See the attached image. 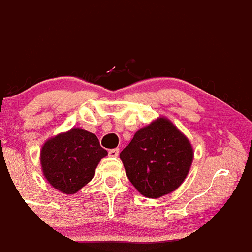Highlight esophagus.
Returning a JSON list of instances; mask_svg holds the SVG:
<instances>
[{
	"mask_svg": "<svg viewBox=\"0 0 252 252\" xmlns=\"http://www.w3.org/2000/svg\"><path fill=\"white\" fill-rule=\"evenodd\" d=\"M120 154V149H110L109 151H108V155L110 156V157H117Z\"/></svg>",
	"mask_w": 252,
	"mask_h": 252,
	"instance_id": "1",
	"label": "esophagus"
}]
</instances>
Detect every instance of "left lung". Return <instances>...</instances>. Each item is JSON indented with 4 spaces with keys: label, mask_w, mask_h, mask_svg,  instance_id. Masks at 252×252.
Segmentation results:
<instances>
[{
    "label": "left lung",
    "mask_w": 252,
    "mask_h": 252,
    "mask_svg": "<svg viewBox=\"0 0 252 252\" xmlns=\"http://www.w3.org/2000/svg\"><path fill=\"white\" fill-rule=\"evenodd\" d=\"M120 158L135 189L156 199L177 189L185 180L193 149L170 121L160 117L138 130Z\"/></svg>",
    "instance_id": "left-lung-1"
}]
</instances>
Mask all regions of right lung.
I'll return each instance as SVG.
<instances>
[{"mask_svg":"<svg viewBox=\"0 0 252 252\" xmlns=\"http://www.w3.org/2000/svg\"><path fill=\"white\" fill-rule=\"evenodd\" d=\"M107 150L94 133L72 129L47 141L41 148L40 163L46 180L65 194H74L95 174Z\"/></svg>","mask_w":252,"mask_h":252,"instance_id":"obj_1","label":"right lung"}]
</instances>
